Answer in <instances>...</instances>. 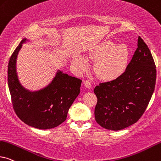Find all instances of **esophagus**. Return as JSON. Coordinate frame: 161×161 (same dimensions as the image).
Listing matches in <instances>:
<instances>
[{"mask_svg":"<svg viewBox=\"0 0 161 161\" xmlns=\"http://www.w3.org/2000/svg\"><path fill=\"white\" fill-rule=\"evenodd\" d=\"M83 83H84V86H85L86 87L87 89H90L91 88V83H90V81L84 80V82H83Z\"/></svg>","mask_w":161,"mask_h":161,"instance_id":"obj_1","label":"esophagus"}]
</instances>
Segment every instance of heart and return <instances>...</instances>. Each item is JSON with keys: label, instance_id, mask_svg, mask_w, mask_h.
Here are the masks:
<instances>
[{"label": "heart", "instance_id": "obj_1", "mask_svg": "<svg viewBox=\"0 0 161 161\" xmlns=\"http://www.w3.org/2000/svg\"><path fill=\"white\" fill-rule=\"evenodd\" d=\"M87 60L95 61L93 70L103 80H115L126 69L129 59V50L126 45L117 44L109 40H104L93 45L86 54ZM72 65L78 73H83L89 64L82 55L73 58Z\"/></svg>", "mask_w": 161, "mask_h": 161}]
</instances>
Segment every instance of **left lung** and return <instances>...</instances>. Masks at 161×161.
<instances>
[{"mask_svg": "<svg viewBox=\"0 0 161 161\" xmlns=\"http://www.w3.org/2000/svg\"><path fill=\"white\" fill-rule=\"evenodd\" d=\"M156 81V67L151 52L141 37L125 72L115 80L100 83L95 120L106 129L118 131L136 123L145 112Z\"/></svg>", "mask_w": 161, "mask_h": 161, "instance_id": "obj_1", "label": "left lung"}]
</instances>
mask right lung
<instances>
[{"mask_svg":"<svg viewBox=\"0 0 161 161\" xmlns=\"http://www.w3.org/2000/svg\"><path fill=\"white\" fill-rule=\"evenodd\" d=\"M20 41L8 65V86L17 115L23 122L39 129L55 128L66 120L70 106L80 92L82 80L58 69L51 82L42 89L30 91L18 79L17 58L24 43Z\"/></svg>","mask_w":161,"mask_h":161,"instance_id":"1","label":"right lung"}]
</instances>
